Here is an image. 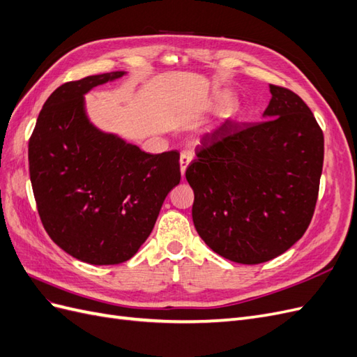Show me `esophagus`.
Wrapping results in <instances>:
<instances>
[{
    "label": "esophagus",
    "mask_w": 357,
    "mask_h": 357,
    "mask_svg": "<svg viewBox=\"0 0 357 357\" xmlns=\"http://www.w3.org/2000/svg\"><path fill=\"white\" fill-rule=\"evenodd\" d=\"M192 159H193V155L190 152H183L180 155V171H181V176H185V172H186L188 167L190 165Z\"/></svg>",
    "instance_id": "obj_1"
}]
</instances>
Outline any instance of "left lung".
I'll return each instance as SVG.
<instances>
[{"label":"left lung","mask_w":357,"mask_h":357,"mask_svg":"<svg viewBox=\"0 0 357 357\" xmlns=\"http://www.w3.org/2000/svg\"><path fill=\"white\" fill-rule=\"evenodd\" d=\"M269 92L266 121H226L204 134L186 169L197 232L236 264L284 253L307 231L319 195L321 129L296 93L274 84Z\"/></svg>","instance_id":"1"}]
</instances>
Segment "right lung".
Wrapping results in <instances>:
<instances>
[{
	"label": "right lung",
	"instance_id": "1",
	"mask_svg": "<svg viewBox=\"0 0 357 357\" xmlns=\"http://www.w3.org/2000/svg\"><path fill=\"white\" fill-rule=\"evenodd\" d=\"M113 71L63 83L43 105L28 144L40 219L53 243L91 265L131 259L180 183L176 150L146 153L96 128L84 95L125 75Z\"/></svg>",
	"mask_w": 357,
	"mask_h": 357
}]
</instances>
